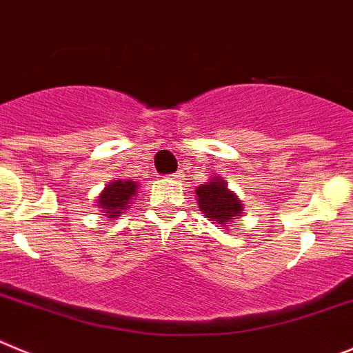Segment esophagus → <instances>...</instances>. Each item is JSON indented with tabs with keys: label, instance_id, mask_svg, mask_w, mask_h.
I'll list each match as a JSON object with an SVG mask.
<instances>
[{
	"label": "esophagus",
	"instance_id": "esophagus-1",
	"mask_svg": "<svg viewBox=\"0 0 353 353\" xmlns=\"http://www.w3.org/2000/svg\"><path fill=\"white\" fill-rule=\"evenodd\" d=\"M170 177H172V179H183L184 174H183V170H177V172H174Z\"/></svg>",
	"mask_w": 353,
	"mask_h": 353
}]
</instances>
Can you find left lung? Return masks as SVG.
Returning a JSON list of instances; mask_svg holds the SVG:
<instances>
[{"label":"left lung","mask_w":353,"mask_h":353,"mask_svg":"<svg viewBox=\"0 0 353 353\" xmlns=\"http://www.w3.org/2000/svg\"><path fill=\"white\" fill-rule=\"evenodd\" d=\"M196 195H199L200 211L211 221L227 223L230 220H236V216H239L243 211V205L239 204L237 196L228 192L227 184L218 177L212 183L199 186Z\"/></svg>","instance_id":"1"}]
</instances>
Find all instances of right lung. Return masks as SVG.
Segmentation results:
<instances>
[{"label":"right lung","instance_id":"add662e5","mask_svg":"<svg viewBox=\"0 0 353 353\" xmlns=\"http://www.w3.org/2000/svg\"><path fill=\"white\" fill-rule=\"evenodd\" d=\"M135 181H116L107 184V188L100 195V208L105 209L109 218H116L121 214V209L128 205V200L135 195Z\"/></svg>","mask_w":353,"mask_h":353}]
</instances>
